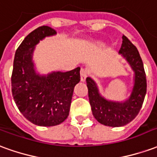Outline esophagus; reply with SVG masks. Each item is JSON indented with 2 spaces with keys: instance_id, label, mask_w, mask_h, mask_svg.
<instances>
[{
  "instance_id": "obj_1",
  "label": "esophagus",
  "mask_w": 157,
  "mask_h": 157,
  "mask_svg": "<svg viewBox=\"0 0 157 157\" xmlns=\"http://www.w3.org/2000/svg\"><path fill=\"white\" fill-rule=\"evenodd\" d=\"M86 76H87L86 71L85 69H82V70H81V81L83 82H85Z\"/></svg>"
}]
</instances>
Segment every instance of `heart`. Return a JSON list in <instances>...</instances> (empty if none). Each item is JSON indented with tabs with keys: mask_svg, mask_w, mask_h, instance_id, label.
I'll use <instances>...</instances> for the list:
<instances>
[{
	"mask_svg": "<svg viewBox=\"0 0 157 157\" xmlns=\"http://www.w3.org/2000/svg\"><path fill=\"white\" fill-rule=\"evenodd\" d=\"M102 44H103V41H102V40H96V41L94 42V44L97 45V46H101V45H102Z\"/></svg>",
	"mask_w": 157,
	"mask_h": 157,
	"instance_id": "b5f03b06",
	"label": "heart"
}]
</instances>
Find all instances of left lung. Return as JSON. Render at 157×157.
Listing matches in <instances>:
<instances>
[{"mask_svg": "<svg viewBox=\"0 0 157 157\" xmlns=\"http://www.w3.org/2000/svg\"><path fill=\"white\" fill-rule=\"evenodd\" d=\"M122 39L118 54L134 71V86L128 98L124 101L107 99L100 93L95 81L91 77L86 78L92 114L100 124L110 127H121L131 122L141 109L146 93V76L138 49L126 36L123 35Z\"/></svg>", "mask_w": 157, "mask_h": 157, "instance_id": "left-lung-1", "label": "left lung"}]
</instances>
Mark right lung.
Returning a JSON list of instances; mask_svg holds the SVG:
<instances>
[{"mask_svg": "<svg viewBox=\"0 0 157 157\" xmlns=\"http://www.w3.org/2000/svg\"><path fill=\"white\" fill-rule=\"evenodd\" d=\"M57 33L48 26L39 27L26 37L15 54L12 75V97L19 111L39 126H55L69 116L75 86L80 82V67L66 72L41 75L36 71V45Z\"/></svg>", "mask_w": 157, "mask_h": 157, "instance_id": "right-lung-1", "label": "right lung"}]
</instances>
